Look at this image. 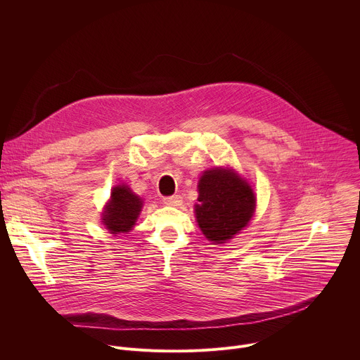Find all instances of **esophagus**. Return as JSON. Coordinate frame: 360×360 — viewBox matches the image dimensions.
<instances>
[{"mask_svg":"<svg viewBox=\"0 0 360 360\" xmlns=\"http://www.w3.org/2000/svg\"><path fill=\"white\" fill-rule=\"evenodd\" d=\"M181 202H182V198L179 195H171L164 198V203L171 205V207H178V205H181Z\"/></svg>","mask_w":360,"mask_h":360,"instance_id":"34e87169","label":"esophagus"}]
</instances>
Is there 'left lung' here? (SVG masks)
<instances>
[{
    "label": "left lung",
    "instance_id": "obj_1",
    "mask_svg": "<svg viewBox=\"0 0 360 360\" xmlns=\"http://www.w3.org/2000/svg\"><path fill=\"white\" fill-rule=\"evenodd\" d=\"M195 215L203 235L224 243L248 225L255 211V193L248 182L231 169L205 172L198 185Z\"/></svg>",
    "mask_w": 360,
    "mask_h": 360
}]
</instances>
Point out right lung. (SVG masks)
<instances>
[{
    "label": "right lung",
    "instance_id": "1",
    "mask_svg": "<svg viewBox=\"0 0 360 360\" xmlns=\"http://www.w3.org/2000/svg\"><path fill=\"white\" fill-rule=\"evenodd\" d=\"M142 208V200L125 185H118L111 193V202L107 207L102 222L111 233L128 232L136 222Z\"/></svg>",
    "mask_w": 360,
    "mask_h": 360
}]
</instances>
